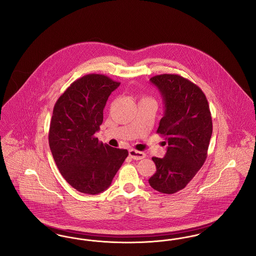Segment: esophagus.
<instances>
[{
    "label": "esophagus",
    "mask_w": 256,
    "mask_h": 256,
    "mask_svg": "<svg viewBox=\"0 0 256 256\" xmlns=\"http://www.w3.org/2000/svg\"><path fill=\"white\" fill-rule=\"evenodd\" d=\"M128 154H130V156L134 160H140V159L145 158H146V154L143 152H139V150H128Z\"/></svg>",
    "instance_id": "obj_1"
}]
</instances>
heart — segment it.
I'll list each match as a JSON object with an SVG mask.
<instances>
[{"instance_id": "heart-1", "label": "heart", "mask_w": 256, "mask_h": 256, "mask_svg": "<svg viewBox=\"0 0 256 256\" xmlns=\"http://www.w3.org/2000/svg\"><path fill=\"white\" fill-rule=\"evenodd\" d=\"M146 98H143V100H146Z\"/></svg>"}]
</instances>
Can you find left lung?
<instances>
[{
  "label": "left lung",
  "mask_w": 256,
  "mask_h": 256,
  "mask_svg": "<svg viewBox=\"0 0 256 256\" xmlns=\"http://www.w3.org/2000/svg\"><path fill=\"white\" fill-rule=\"evenodd\" d=\"M150 82L163 98L165 112L156 134L168 142L163 158H152L156 172L150 185L162 194H174L192 180L207 158L212 118L202 90L180 74H162Z\"/></svg>",
  "instance_id": "obj_1"
}]
</instances>
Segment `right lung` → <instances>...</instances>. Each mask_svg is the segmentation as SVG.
<instances>
[{
    "mask_svg": "<svg viewBox=\"0 0 256 256\" xmlns=\"http://www.w3.org/2000/svg\"><path fill=\"white\" fill-rule=\"evenodd\" d=\"M119 86L104 74H86L54 106L50 148L62 176L80 193L96 195L106 190L128 156L126 150L102 144L95 136L106 100Z\"/></svg>",
    "mask_w": 256,
    "mask_h": 256,
    "instance_id": "right-lung-1",
    "label": "right lung"
}]
</instances>
